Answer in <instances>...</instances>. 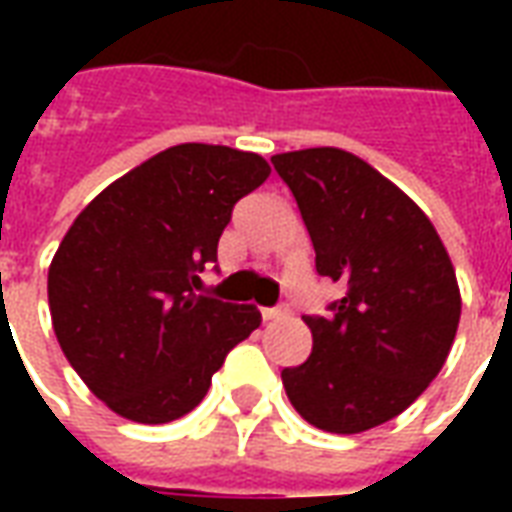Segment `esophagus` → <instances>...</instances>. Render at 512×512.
Returning <instances> with one entry per match:
<instances>
[{"mask_svg": "<svg viewBox=\"0 0 512 512\" xmlns=\"http://www.w3.org/2000/svg\"><path fill=\"white\" fill-rule=\"evenodd\" d=\"M282 318H288V307H268V310H263V321H282Z\"/></svg>", "mask_w": 512, "mask_h": 512, "instance_id": "obj_1", "label": "esophagus"}]
</instances>
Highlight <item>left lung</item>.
<instances>
[{
    "mask_svg": "<svg viewBox=\"0 0 512 512\" xmlns=\"http://www.w3.org/2000/svg\"><path fill=\"white\" fill-rule=\"evenodd\" d=\"M315 246V271L345 288L304 315L312 354L282 370L290 403L329 433H362L417 400L447 362L461 321L450 255L419 205L340 147L271 156Z\"/></svg>",
    "mask_w": 512,
    "mask_h": 512,
    "instance_id": "obj_1",
    "label": "left lung"
}]
</instances>
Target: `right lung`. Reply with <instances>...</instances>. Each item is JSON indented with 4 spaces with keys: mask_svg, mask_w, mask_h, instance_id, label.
<instances>
[{
    "mask_svg": "<svg viewBox=\"0 0 512 512\" xmlns=\"http://www.w3.org/2000/svg\"><path fill=\"white\" fill-rule=\"evenodd\" d=\"M268 175L257 153L167 147L106 186L65 233L49 266L54 334L115 414L142 425L189 414L260 326L252 304L197 290L235 202Z\"/></svg>",
    "mask_w": 512,
    "mask_h": 512,
    "instance_id": "right-lung-1",
    "label": "right lung"
}]
</instances>
